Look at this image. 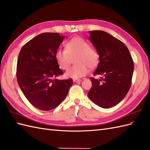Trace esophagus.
Listing matches in <instances>:
<instances>
[{"label": "esophagus", "instance_id": "34e87169", "mask_svg": "<svg viewBox=\"0 0 150 150\" xmlns=\"http://www.w3.org/2000/svg\"><path fill=\"white\" fill-rule=\"evenodd\" d=\"M73 81L75 82V83H78V82L81 81V79H73Z\"/></svg>", "mask_w": 150, "mask_h": 150}]
</instances>
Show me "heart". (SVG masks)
<instances>
[{
	"mask_svg": "<svg viewBox=\"0 0 150 150\" xmlns=\"http://www.w3.org/2000/svg\"><path fill=\"white\" fill-rule=\"evenodd\" d=\"M74 66L66 71L65 76L69 78H79L87 74L89 67L98 65L99 54L94 48L90 47L88 43L80 37H74L65 44V49H58L54 57L59 68L66 70L70 64L71 57L75 56Z\"/></svg>",
	"mask_w": 150,
	"mask_h": 150,
	"instance_id": "b5f03b06",
	"label": "heart"
}]
</instances>
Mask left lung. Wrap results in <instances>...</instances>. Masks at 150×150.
I'll use <instances>...</instances> for the list:
<instances>
[{
    "instance_id": "8db88e82",
    "label": "left lung",
    "mask_w": 150,
    "mask_h": 150,
    "mask_svg": "<svg viewBox=\"0 0 150 150\" xmlns=\"http://www.w3.org/2000/svg\"><path fill=\"white\" fill-rule=\"evenodd\" d=\"M89 40L98 51L99 63L91 78L92 88L88 92L90 99L103 108L117 105L125 98L132 84L134 64L125 44L103 31L89 32Z\"/></svg>"
}]
</instances>
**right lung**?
<instances>
[{
	"label": "right lung",
	"instance_id": "1",
	"mask_svg": "<svg viewBox=\"0 0 150 150\" xmlns=\"http://www.w3.org/2000/svg\"><path fill=\"white\" fill-rule=\"evenodd\" d=\"M64 38L57 33H42L26 43L19 53L18 85L30 103L41 110H51L60 105L72 85V79H55L63 74L54 54Z\"/></svg>",
	"mask_w": 150,
	"mask_h": 150
}]
</instances>
